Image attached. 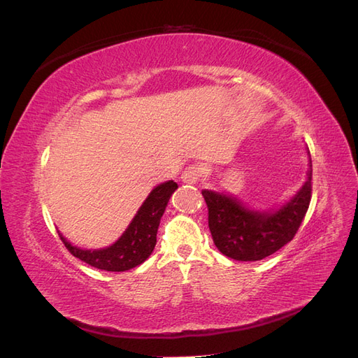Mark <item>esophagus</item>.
<instances>
[{
    "label": "esophagus",
    "mask_w": 358,
    "mask_h": 358,
    "mask_svg": "<svg viewBox=\"0 0 358 358\" xmlns=\"http://www.w3.org/2000/svg\"><path fill=\"white\" fill-rule=\"evenodd\" d=\"M201 178V167L200 166H189L182 173V182L183 183H197Z\"/></svg>",
    "instance_id": "1"
}]
</instances>
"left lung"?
<instances>
[{"instance_id":"obj_1","label":"left lung","mask_w":358,"mask_h":358,"mask_svg":"<svg viewBox=\"0 0 358 358\" xmlns=\"http://www.w3.org/2000/svg\"><path fill=\"white\" fill-rule=\"evenodd\" d=\"M310 180L312 169L301 189L273 212L251 210L236 197L203 189L209 210V230L216 248L237 262H258L279 251L294 239L305 220L312 196Z\"/></svg>"}]
</instances>
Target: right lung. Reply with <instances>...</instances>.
<instances>
[{"instance_id": "obj_1", "label": "right lung", "mask_w": 358, "mask_h": 358, "mask_svg": "<svg viewBox=\"0 0 358 358\" xmlns=\"http://www.w3.org/2000/svg\"><path fill=\"white\" fill-rule=\"evenodd\" d=\"M178 189V183L169 180L155 187L145 203L140 206L138 212L124 234L112 245L103 249H80L73 246L66 237L59 233L62 243L69 251L82 259L86 264L107 272H125L142 264L152 254L157 243V231L161 216L171 194Z\"/></svg>"}]
</instances>
